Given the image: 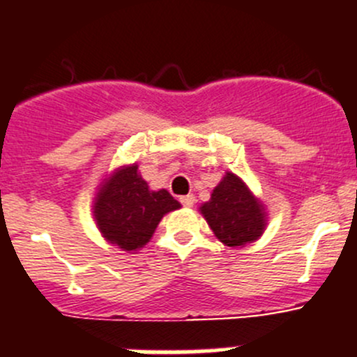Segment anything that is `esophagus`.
<instances>
[{
	"label": "esophagus",
	"instance_id": "esophagus-1",
	"mask_svg": "<svg viewBox=\"0 0 357 357\" xmlns=\"http://www.w3.org/2000/svg\"><path fill=\"white\" fill-rule=\"evenodd\" d=\"M179 202H181L183 207H191L195 204V197L193 195H185V197L179 198Z\"/></svg>",
	"mask_w": 357,
	"mask_h": 357
}]
</instances>
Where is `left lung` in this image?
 Returning a JSON list of instances; mask_svg holds the SVG:
<instances>
[{
  "mask_svg": "<svg viewBox=\"0 0 357 357\" xmlns=\"http://www.w3.org/2000/svg\"><path fill=\"white\" fill-rule=\"evenodd\" d=\"M200 210L213 234L226 246L238 248L255 241L265 229V213L260 202L232 172L224 176Z\"/></svg>",
  "mask_w": 357,
  "mask_h": 357,
  "instance_id": "left-lung-1",
  "label": "left lung"
}]
</instances>
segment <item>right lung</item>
I'll use <instances>...</instances> for the list:
<instances>
[{
    "label": "right lung",
    "mask_w": 357,
    "mask_h": 357,
    "mask_svg": "<svg viewBox=\"0 0 357 357\" xmlns=\"http://www.w3.org/2000/svg\"><path fill=\"white\" fill-rule=\"evenodd\" d=\"M179 207L167 190L150 191L133 164L119 169L99 190L93 215L107 241L125 251H135L149 243L167 212Z\"/></svg>",
    "instance_id": "obj_1"
}]
</instances>
